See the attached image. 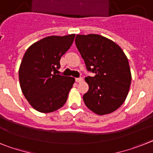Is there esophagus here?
Masks as SVG:
<instances>
[{
  "label": "esophagus",
  "mask_w": 153,
  "mask_h": 153,
  "mask_svg": "<svg viewBox=\"0 0 153 153\" xmlns=\"http://www.w3.org/2000/svg\"><path fill=\"white\" fill-rule=\"evenodd\" d=\"M75 81H76L77 82H82L83 81V79L82 78H76V79H75Z\"/></svg>",
  "instance_id": "esophagus-1"
}]
</instances>
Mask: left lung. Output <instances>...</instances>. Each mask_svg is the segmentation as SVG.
Masks as SVG:
<instances>
[{
    "mask_svg": "<svg viewBox=\"0 0 153 153\" xmlns=\"http://www.w3.org/2000/svg\"><path fill=\"white\" fill-rule=\"evenodd\" d=\"M75 44L87 70L96 74L85 79V104L98 115L114 112L126 100L131 82L126 55L114 41L97 34L77 35Z\"/></svg>",
    "mask_w": 153,
    "mask_h": 153,
    "instance_id": "left-lung-1",
    "label": "left lung"
}]
</instances>
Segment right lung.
I'll list each match as a JSON object with an SVG mask.
<instances>
[{
  "label": "right lung",
  "instance_id": "add662e5",
  "mask_svg": "<svg viewBox=\"0 0 153 153\" xmlns=\"http://www.w3.org/2000/svg\"><path fill=\"white\" fill-rule=\"evenodd\" d=\"M74 34L45 37L23 56L19 77L22 92L37 111L51 113L64 106L74 83L72 77L56 74L60 60L73 43Z\"/></svg>",
  "mask_w": 153,
  "mask_h": 153
}]
</instances>
